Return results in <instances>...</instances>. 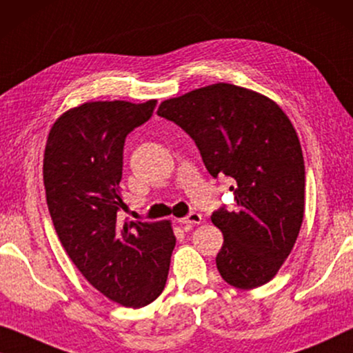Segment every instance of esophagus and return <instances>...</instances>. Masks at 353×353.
Instances as JSON below:
<instances>
[{"instance_id": "34e87169", "label": "esophagus", "mask_w": 353, "mask_h": 353, "mask_svg": "<svg viewBox=\"0 0 353 353\" xmlns=\"http://www.w3.org/2000/svg\"><path fill=\"white\" fill-rule=\"evenodd\" d=\"M182 225H198L203 222V216L198 214V212H192V214H188L187 217H182V219H179Z\"/></svg>"}]
</instances>
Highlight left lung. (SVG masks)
Segmentation results:
<instances>
[{
  "instance_id": "8db88e82",
  "label": "left lung",
  "mask_w": 353,
  "mask_h": 353,
  "mask_svg": "<svg viewBox=\"0 0 353 353\" xmlns=\"http://www.w3.org/2000/svg\"><path fill=\"white\" fill-rule=\"evenodd\" d=\"M157 113L195 141L212 177L233 179L236 210L211 216L224 235L221 276L240 290L269 283L304 221V157L290 118L264 94L230 83L166 99Z\"/></svg>"
}]
</instances>
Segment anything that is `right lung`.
<instances>
[{"mask_svg":"<svg viewBox=\"0 0 353 353\" xmlns=\"http://www.w3.org/2000/svg\"><path fill=\"white\" fill-rule=\"evenodd\" d=\"M155 99L84 102L49 131L43 158L54 228L83 276L117 304L139 309L165 290L176 236L171 221L120 222L123 147Z\"/></svg>","mask_w":353,"mask_h":353,"instance_id":"1","label":"right lung"}]
</instances>
